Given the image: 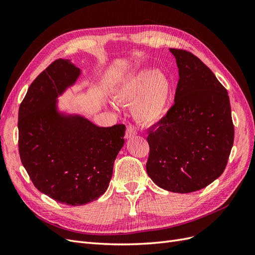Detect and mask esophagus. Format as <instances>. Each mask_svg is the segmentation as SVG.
Instances as JSON below:
<instances>
[{"label":"esophagus","mask_w":255,"mask_h":255,"mask_svg":"<svg viewBox=\"0 0 255 255\" xmlns=\"http://www.w3.org/2000/svg\"><path fill=\"white\" fill-rule=\"evenodd\" d=\"M136 134H137V130H136L135 127L132 126V125H128L127 127V130H126V138H127V139H128V138H132Z\"/></svg>","instance_id":"esophagus-1"}]
</instances>
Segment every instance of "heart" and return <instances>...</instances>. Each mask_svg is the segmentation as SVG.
Segmentation results:
<instances>
[{
	"label": "heart",
	"instance_id": "b5f03b06",
	"mask_svg": "<svg viewBox=\"0 0 255 255\" xmlns=\"http://www.w3.org/2000/svg\"><path fill=\"white\" fill-rule=\"evenodd\" d=\"M171 97V84L164 74L152 70L139 71L115 91L119 102H133L134 117L151 126L163 119Z\"/></svg>",
	"mask_w": 255,
	"mask_h": 255
}]
</instances>
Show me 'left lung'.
Wrapping results in <instances>:
<instances>
[{
  "label": "left lung",
  "mask_w": 255,
  "mask_h": 255,
  "mask_svg": "<svg viewBox=\"0 0 255 255\" xmlns=\"http://www.w3.org/2000/svg\"><path fill=\"white\" fill-rule=\"evenodd\" d=\"M180 79L174 104L148 130L146 172L160 188L187 194L219 177L234 142L227 89L204 63L182 49H170Z\"/></svg>",
  "instance_id": "1"
}]
</instances>
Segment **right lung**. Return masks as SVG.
I'll return each instance as SVG.
<instances>
[{
    "mask_svg": "<svg viewBox=\"0 0 255 255\" xmlns=\"http://www.w3.org/2000/svg\"><path fill=\"white\" fill-rule=\"evenodd\" d=\"M79 74L68 59L54 60L30 84L18 118L19 154L29 179L42 194L71 206L106 191L126 133L122 123L99 128L55 112L56 97Z\"/></svg>",
    "mask_w": 255,
    "mask_h": 255,
    "instance_id": "add662e5",
    "label": "right lung"
}]
</instances>
